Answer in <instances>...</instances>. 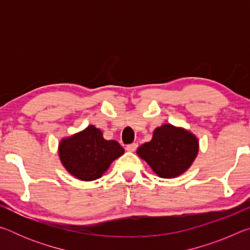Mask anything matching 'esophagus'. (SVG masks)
I'll return each instance as SVG.
<instances>
[{"label":"esophagus","instance_id":"obj_1","mask_svg":"<svg viewBox=\"0 0 250 250\" xmlns=\"http://www.w3.org/2000/svg\"><path fill=\"white\" fill-rule=\"evenodd\" d=\"M137 147H138V143H131V145H128L125 146V150L129 152H133L137 150Z\"/></svg>","mask_w":250,"mask_h":250}]
</instances>
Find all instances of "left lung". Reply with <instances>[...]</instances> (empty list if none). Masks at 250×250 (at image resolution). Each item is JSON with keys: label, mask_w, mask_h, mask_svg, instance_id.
Listing matches in <instances>:
<instances>
[{"label": "left lung", "mask_w": 250, "mask_h": 250, "mask_svg": "<svg viewBox=\"0 0 250 250\" xmlns=\"http://www.w3.org/2000/svg\"><path fill=\"white\" fill-rule=\"evenodd\" d=\"M138 155L163 179H173L188 170L198 153V140L189 131L172 125L156 128L150 142L138 147Z\"/></svg>", "instance_id": "8db88e82"}]
</instances>
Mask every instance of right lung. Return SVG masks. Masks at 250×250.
Returning <instances> with one entry per match:
<instances>
[{"mask_svg":"<svg viewBox=\"0 0 250 250\" xmlns=\"http://www.w3.org/2000/svg\"><path fill=\"white\" fill-rule=\"evenodd\" d=\"M125 153L115 140H105L103 132L89 125L59 143L58 154L62 166L82 181H94L103 176L110 164Z\"/></svg>","mask_w":250,"mask_h":250,"instance_id":"1","label":"right lung"}]
</instances>
